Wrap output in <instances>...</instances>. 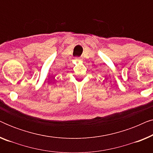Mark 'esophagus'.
I'll return each mask as SVG.
<instances>
[{"label": "esophagus", "mask_w": 153, "mask_h": 153, "mask_svg": "<svg viewBox=\"0 0 153 153\" xmlns=\"http://www.w3.org/2000/svg\"><path fill=\"white\" fill-rule=\"evenodd\" d=\"M76 60V61H79V60H81V59L79 58H76V59H75Z\"/></svg>", "instance_id": "esophagus-1"}]
</instances>
